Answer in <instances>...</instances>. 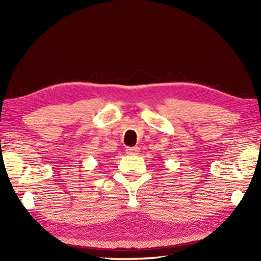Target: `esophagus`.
I'll return each mask as SVG.
<instances>
[{"label": "esophagus", "instance_id": "esophagus-1", "mask_svg": "<svg viewBox=\"0 0 261 261\" xmlns=\"http://www.w3.org/2000/svg\"><path fill=\"white\" fill-rule=\"evenodd\" d=\"M139 147H127L126 148V153L127 154H137L138 152H139Z\"/></svg>", "mask_w": 261, "mask_h": 261}]
</instances>
